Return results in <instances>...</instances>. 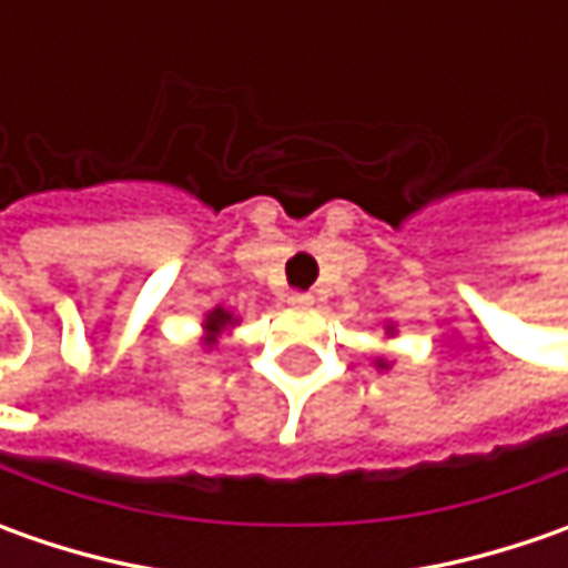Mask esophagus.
Returning <instances> with one entry per match:
<instances>
[{
    "label": "esophagus",
    "instance_id": "esophagus-1",
    "mask_svg": "<svg viewBox=\"0 0 568 568\" xmlns=\"http://www.w3.org/2000/svg\"><path fill=\"white\" fill-rule=\"evenodd\" d=\"M291 303L294 306H313L316 300H313V294H291Z\"/></svg>",
    "mask_w": 568,
    "mask_h": 568
}]
</instances>
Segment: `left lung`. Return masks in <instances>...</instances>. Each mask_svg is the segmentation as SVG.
I'll list each match as a JSON object with an SVG mask.
<instances>
[{
    "instance_id": "left-lung-1",
    "label": "left lung",
    "mask_w": 568,
    "mask_h": 568,
    "mask_svg": "<svg viewBox=\"0 0 568 568\" xmlns=\"http://www.w3.org/2000/svg\"><path fill=\"white\" fill-rule=\"evenodd\" d=\"M379 366H385V363H379Z\"/></svg>"
}]
</instances>
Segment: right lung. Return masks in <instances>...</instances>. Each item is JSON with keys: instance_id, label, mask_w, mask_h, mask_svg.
<instances>
[{"instance_id": "1", "label": "right lung", "mask_w": 568, "mask_h": 568, "mask_svg": "<svg viewBox=\"0 0 568 568\" xmlns=\"http://www.w3.org/2000/svg\"><path fill=\"white\" fill-rule=\"evenodd\" d=\"M227 322H230V316L224 313V310H214V313L207 316V328H211V332L217 335V332H221V328H224ZM207 341H214V338H207Z\"/></svg>"}]
</instances>
